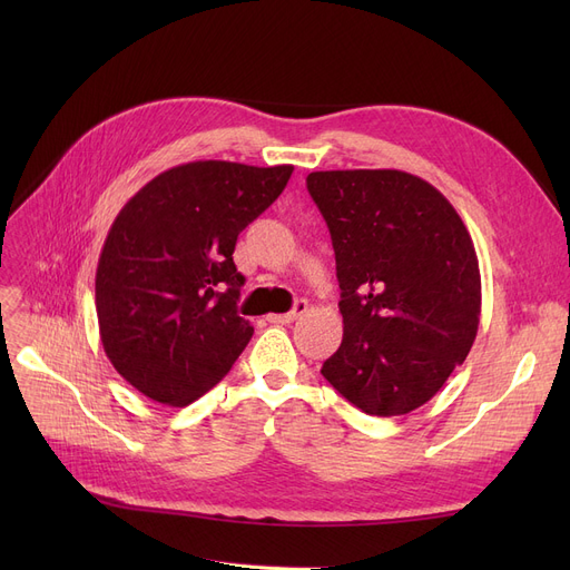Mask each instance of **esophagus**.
Here are the masks:
<instances>
[{
    "mask_svg": "<svg viewBox=\"0 0 570 570\" xmlns=\"http://www.w3.org/2000/svg\"><path fill=\"white\" fill-rule=\"evenodd\" d=\"M305 312H307V301H295V305L288 314H267L265 318L269 323H282L284 325V323H293L295 318H301Z\"/></svg>",
    "mask_w": 570,
    "mask_h": 570,
    "instance_id": "obj_1",
    "label": "esophagus"
}]
</instances>
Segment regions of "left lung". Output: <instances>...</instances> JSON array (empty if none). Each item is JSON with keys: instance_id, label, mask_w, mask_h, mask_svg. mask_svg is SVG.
Segmentation results:
<instances>
[{"instance_id": "8db88e82", "label": "left lung", "mask_w": 570, "mask_h": 570, "mask_svg": "<svg viewBox=\"0 0 570 570\" xmlns=\"http://www.w3.org/2000/svg\"><path fill=\"white\" fill-rule=\"evenodd\" d=\"M307 189L331 228L344 340L321 374L370 415L430 402L466 361L481 269L448 198L404 170H318Z\"/></svg>"}]
</instances>
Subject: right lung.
Masks as SVG:
<instances>
[{
	"label": "right lung",
	"instance_id": "obj_1",
	"mask_svg": "<svg viewBox=\"0 0 570 570\" xmlns=\"http://www.w3.org/2000/svg\"><path fill=\"white\" fill-rule=\"evenodd\" d=\"M291 173L191 161L149 179L119 209L97 267L99 333L112 367L145 397L191 404L249 344L233 252Z\"/></svg>",
	"mask_w": 570,
	"mask_h": 570
}]
</instances>
